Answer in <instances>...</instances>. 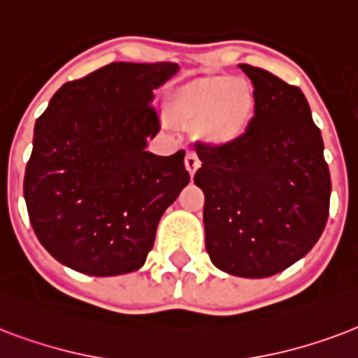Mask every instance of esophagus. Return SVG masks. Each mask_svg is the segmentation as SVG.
<instances>
[{
	"instance_id": "obj_1",
	"label": "esophagus",
	"mask_w": 358,
	"mask_h": 358,
	"mask_svg": "<svg viewBox=\"0 0 358 358\" xmlns=\"http://www.w3.org/2000/svg\"><path fill=\"white\" fill-rule=\"evenodd\" d=\"M185 166H187V170H188V173H190V177H194V173H196L199 168V159L196 157V153L188 151L187 159H185Z\"/></svg>"
}]
</instances>
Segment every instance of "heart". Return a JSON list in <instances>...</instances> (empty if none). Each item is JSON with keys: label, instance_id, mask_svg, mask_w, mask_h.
Here are the masks:
<instances>
[{"label": "heart", "instance_id": "1", "mask_svg": "<svg viewBox=\"0 0 358 358\" xmlns=\"http://www.w3.org/2000/svg\"><path fill=\"white\" fill-rule=\"evenodd\" d=\"M166 117L181 129H198L210 145L228 148L248 134L256 117V93L245 78L222 74L194 78L166 101Z\"/></svg>", "mask_w": 358, "mask_h": 358}]
</instances>
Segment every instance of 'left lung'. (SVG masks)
Returning <instances> with one entry per match:
<instances>
[{"instance_id": "1", "label": "left lung", "mask_w": 358, "mask_h": 358, "mask_svg": "<svg viewBox=\"0 0 358 358\" xmlns=\"http://www.w3.org/2000/svg\"><path fill=\"white\" fill-rule=\"evenodd\" d=\"M256 93V117L235 145L196 143L205 194V248L224 273L267 278L312 250L325 229L331 173L323 138L297 85L239 65Z\"/></svg>"}]
</instances>
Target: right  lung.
I'll return each mask as SVG.
<instances>
[{"label":"right lung","instance_id":"1","mask_svg":"<svg viewBox=\"0 0 358 358\" xmlns=\"http://www.w3.org/2000/svg\"><path fill=\"white\" fill-rule=\"evenodd\" d=\"M176 63H110L55 91L35 123L24 198L33 231L59 263L91 276L132 273L190 181L185 151H145L159 132L153 90Z\"/></svg>","mask_w":358,"mask_h":358}]
</instances>
